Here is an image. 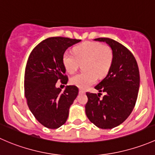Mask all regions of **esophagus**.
Wrapping results in <instances>:
<instances>
[{
    "mask_svg": "<svg viewBox=\"0 0 155 155\" xmlns=\"http://www.w3.org/2000/svg\"><path fill=\"white\" fill-rule=\"evenodd\" d=\"M79 93L80 94H84V93H85V91L83 90V89H80V90H79Z\"/></svg>",
    "mask_w": 155,
    "mask_h": 155,
    "instance_id": "34e87169",
    "label": "esophagus"
}]
</instances>
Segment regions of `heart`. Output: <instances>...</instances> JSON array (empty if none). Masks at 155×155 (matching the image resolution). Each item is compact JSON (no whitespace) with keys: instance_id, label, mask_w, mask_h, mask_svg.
Instances as JSON below:
<instances>
[{"instance_id":"heart-1","label":"heart","mask_w":155,"mask_h":155,"mask_svg":"<svg viewBox=\"0 0 155 155\" xmlns=\"http://www.w3.org/2000/svg\"><path fill=\"white\" fill-rule=\"evenodd\" d=\"M74 54L66 51L63 54L62 62L68 73L73 74L78 70L79 63H84V72L71 78V83L79 88L85 89L93 85L98 78L107 74L112 66L113 52L107 45L99 42H85L75 46Z\"/></svg>"}]
</instances>
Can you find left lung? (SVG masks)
Listing matches in <instances>:
<instances>
[{"instance_id": "obj_1", "label": "left lung", "mask_w": 155, "mask_h": 155, "mask_svg": "<svg viewBox=\"0 0 155 155\" xmlns=\"http://www.w3.org/2000/svg\"><path fill=\"white\" fill-rule=\"evenodd\" d=\"M94 40L106 42L112 48L113 61L106 77L95 87L98 95L87 92L85 111L95 126L111 129L122 124L133 110L140 88V72L134 57L125 46L109 38ZM101 91L105 95L100 99Z\"/></svg>"}]
</instances>
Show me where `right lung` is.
Segmentation results:
<instances>
[{
	"label": "right lung",
	"mask_w": 155,
	"mask_h": 155,
	"mask_svg": "<svg viewBox=\"0 0 155 155\" xmlns=\"http://www.w3.org/2000/svg\"><path fill=\"white\" fill-rule=\"evenodd\" d=\"M81 39L50 37L33 48L28 57L25 74V94L30 110L36 119L50 129L66 123L70 106L78 95L76 86H66L64 91L56 84L68 77L63 65L65 51Z\"/></svg>",
	"instance_id": "1"
}]
</instances>
